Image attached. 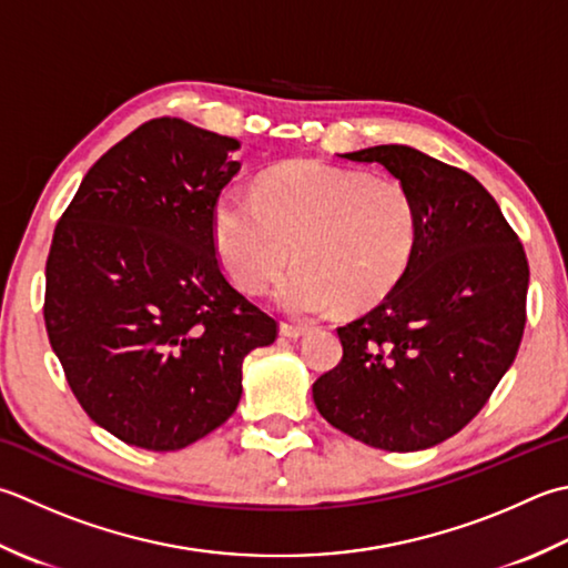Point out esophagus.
I'll list each match as a JSON object with an SVG mask.
<instances>
[{
	"mask_svg": "<svg viewBox=\"0 0 568 568\" xmlns=\"http://www.w3.org/2000/svg\"><path fill=\"white\" fill-rule=\"evenodd\" d=\"M277 332H281V337L285 339H300L305 335V327H297V325H287V322H281V327H277Z\"/></svg>",
	"mask_w": 568,
	"mask_h": 568,
	"instance_id": "obj_1",
	"label": "esophagus"
}]
</instances>
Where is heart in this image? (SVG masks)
I'll use <instances>...</instances> for the list:
<instances>
[{"instance_id":"b5f03b06","label":"heart","mask_w":568,"mask_h":568,"mask_svg":"<svg viewBox=\"0 0 568 568\" xmlns=\"http://www.w3.org/2000/svg\"><path fill=\"white\" fill-rule=\"evenodd\" d=\"M219 255L243 291H263L291 261L273 300L295 317L379 303L414 261L418 211L392 176L320 162L271 172L258 194L226 192L214 211Z\"/></svg>"}]
</instances>
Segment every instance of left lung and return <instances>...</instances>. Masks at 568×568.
Masks as SVG:
<instances>
[{
    "label": "left lung",
    "instance_id": "8db88e82",
    "mask_svg": "<svg viewBox=\"0 0 568 568\" xmlns=\"http://www.w3.org/2000/svg\"><path fill=\"white\" fill-rule=\"evenodd\" d=\"M376 162L416 202L406 275L372 313L337 329L342 362L313 384L322 418L366 446H438L480 414L513 366L529 285L527 255L473 174L408 144L342 154Z\"/></svg>",
    "mask_w": 568,
    "mask_h": 568
}]
</instances>
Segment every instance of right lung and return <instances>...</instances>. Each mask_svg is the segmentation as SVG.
Here are the masks:
<instances>
[{
    "mask_svg": "<svg viewBox=\"0 0 568 568\" xmlns=\"http://www.w3.org/2000/svg\"><path fill=\"white\" fill-rule=\"evenodd\" d=\"M239 140L158 118L100 158L47 261L49 342L78 404L144 450H180L241 402V364L277 325L221 273L214 209Z\"/></svg>",
    "mask_w": 568,
    "mask_h": 568,
    "instance_id": "1",
    "label": "right lung"
}]
</instances>
